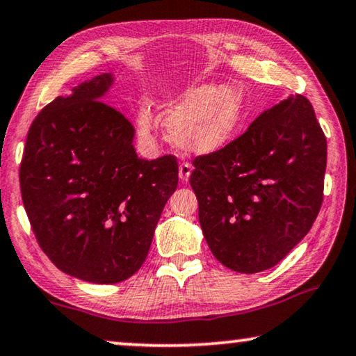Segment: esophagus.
Instances as JSON below:
<instances>
[{
  "instance_id": "34e87169",
  "label": "esophagus",
  "mask_w": 356,
  "mask_h": 356,
  "mask_svg": "<svg viewBox=\"0 0 356 356\" xmlns=\"http://www.w3.org/2000/svg\"><path fill=\"white\" fill-rule=\"evenodd\" d=\"M191 170H193V167H191V163H189V162H183V163H179V179H181L183 183H186L188 179H189Z\"/></svg>"
}]
</instances>
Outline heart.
<instances>
[{"label":"heart","mask_w":356,"mask_h":356,"mask_svg":"<svg viewBox=\"0 0 356 356\" xmlns=\"http://www.w3.org/2000/svg\"><path fill=\"white\" fill-rule=\"evenodd\" d=\"M163 117L175 146L191 154H210L223 147L239 130L244 95L233 85L220 88L195 85L168 101ZM138 122L143 133L152 130V118L146 111H141Z\"/></svg>","instance_id":"heart-1"}]
</instances>
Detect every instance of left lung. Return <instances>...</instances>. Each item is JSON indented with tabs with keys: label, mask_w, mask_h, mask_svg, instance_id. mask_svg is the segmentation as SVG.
Returning <instances> with one entry per match:
<instances>
[{
	"label": "left lung",
	"mask_w": 356,
	"mask_h": 356,
	"mask_svg": "<svg viewBox=\"0 0 356 356\" xmlns=\"http://www.w3.org/2000/svg\"><path fill=\"white\" fill-rule=\"evenodd\" d=\"M326 161V136L302 95L265 111L225 147L195 157L189 183L215 259L247 275L280 264L315 223Z\"/></svg>",
	"instance_id": "8db88e82"
}]
</instances>
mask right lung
I'll return each instance as SVG.
<instances>
[{
  "mask_svg": "<svg viewBox=\"0 0 356 356\" xmlns=\"http://www.w3.org/2000/svg\"><path fill=\"white\" fill-rule=\"evenodd\" d=\"M111 85V74L96 75L41 109L19 170L41 250L60 271L95 284L140 270L178 184L172 154L136 156L131 122L101 101Z\"/></svg>",
  "mask_w": 356,
  "mask_h": 356,
  "instance_id": "right-lung-1",
  "label": "right lung"
}]
</instances>
